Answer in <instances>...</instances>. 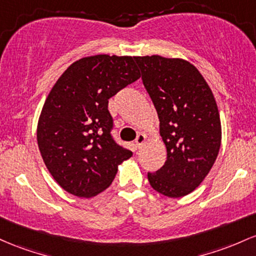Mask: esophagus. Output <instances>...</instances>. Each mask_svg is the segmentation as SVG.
<instances>
[{"label":"esophagus","instance_id":"1","mask_svg":"<svg viewBox=\"0 0 256 256\" xmlns=\"http://www.w3.org/2000/svg\"><path fill=\"white\" fill-rule=\"evenodd\" d=\"M145 140H146V136H144L142 133H139L136 136V148H142V145L144 142H145Z\"/></svg>","mask_w":256,"mask_h":256}]
</instances>
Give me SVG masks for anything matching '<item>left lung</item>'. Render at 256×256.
<instances>
[{"instance_id": "1", "label": "left lung", "mask_w": 256, "mask_h": 256, "mask_svg": "<svg viewBox=\"0 0 256 256\" xmlns=\"http://www.w3.org/2000/svg\"><path fill=\"white\" fill-rule=\"evenodd\" d=\"M160 118L166 160L148 173L154 190L166 197L191 194L213 166L221 144V123L213 93L194 65L160 56H134Z\"/></svg>"}]
</instances>
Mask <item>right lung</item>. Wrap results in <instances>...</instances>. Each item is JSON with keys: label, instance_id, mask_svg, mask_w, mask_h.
I'll return each mask as SVG.
<instances>
[{"label": "right lung", "instance_id": "1", "mask_svg": "<svg viewBox=\"0 0 256 256\" xmlns=\"http://www.w3.org/2000/svg\"><path fill=\"white\" fill-rule=\"evenodd\" d=\"M139 77L133 56L99 54L74 62L53 86L37 124V144L52 176L68 194L96 196L132 157L111 136L108 106Z\"/></svg>", "mask_w": 256, "mask_h": 256}]
</instances>
